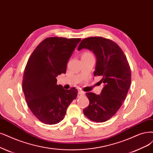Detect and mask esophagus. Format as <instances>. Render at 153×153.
Returning <instances> with one entry per match:
<instances>
[{"instance_id": "esophagus-1", "label": "esophagus", "mask_w": 153, "mask_h": 153, "mask_svg": "<svg viewBox=\"0 0 153 153\" xmlns=\"http://www.w3.org/2000/svg\"><path fill=\"white\" fill-rule=\"evenodd\" d=\"M84 91H79V92H78V95L79 96H83V95H84Z\"/></svg>"}]
</instances>
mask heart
Instances as JSON below:
<instances>
[{
    "label": "heart",
    "instance_id": "heart-1",
    "mask_svg": "<svg viewBox=\"0 0 153 153\" xmlns=\"http://www.w3.org/2000/svg\"><path fill=\"white\" fill-rule=\"evenodd\" d=\"M92 56V55L89 52H84L82 55V56Z\"/></svg>",
    "mask_w": 153,
    "mask_h": 153
}]
</instances>
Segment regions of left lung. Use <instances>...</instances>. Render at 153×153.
Segmentation results:
<instances>
[{"label": "left lung", "instance_id": "obj_1", "mask_svg": "<svg viewBox=\"0 0 153 153\" xmlns=\"http://www.w3.org/2000/svg\"><path fill=\"white\" fill-rule=\"evenodd\" d=\"M92 51L97 57L94 76H101L103 84L100 94L87 93L89 106L83 113L88 119L104 122L119 110L125 100L131 83V71L126 56L118 45L103 37L82 39L78 50Z\"/></svg>", "mask_w": 153, "mask_h": 153}]
</instances>
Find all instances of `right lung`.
<instances>
[{"label":"right lung","mask_w":153,"mask_h":153,"mask_svg":"<svg viewBox=\"0 0 153 153\" xmlns=\"http://www.w3.org/2000/svg\"><path fill=\"white\" fill-rule=\"evenodd\" d=\"M81 38H45L27 62L22 89L28 107L38 119L53 125L63 120L66 110L77 98L75 88L65 90L56 84V77L65 74L67 64Z\"/></svg>","instance_id":"right-lung-1"}]
</instances>
